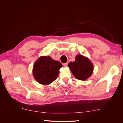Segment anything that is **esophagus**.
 Masks as SVG:
<instances>
[{
    "mask_svg": "<svg viewBox=\"0 0 123 123\" xmlns=\"http://www.w3.org/2000/svg\"><path fill=\"white\" fill-rule=\"evenodd\" d=\"M63 66H64V67H66L68 66V62H66V63H64V64H63Z\"/></svg>",
    "mask_w": 123,
    "mask_h": 123,
    "instance_id": "34e87169",
    "label": "esophagus"
}]
</instances>
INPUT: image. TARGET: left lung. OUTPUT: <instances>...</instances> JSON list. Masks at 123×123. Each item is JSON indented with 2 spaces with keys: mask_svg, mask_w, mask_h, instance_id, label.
I'll return each instance as SVG.
<instances>
[{
  "mask_svg": "<svg viewBox=\"0 0 123 123\" xmlns=\"http://www.w3.org/2000/svg\"><path fill=\"white\" fill-rule=\"evenodd\" d=\"M68 67L74 76L80 80L87 79L91 75L93 70V66L89 59L81 55H77L75 61L70 62Z\"/></svg>",
  "mask_w": 123,
  "mask_h": 123,
  "instance_id": "obj_1",
  "label": "left lung"
}]
</instances>
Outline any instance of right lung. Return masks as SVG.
Masks as SVG:
<instances>
[{
	"label": "right lung",
	"instance_id": "1",
	"mask_svg": "<svg viewBox=\"0 0 123 123\" xmlns=\"http://www.w3.org/2000/svg\"><path fill=\"white\" fill-rule=\"evenodd\" d=\"M62 66L60 62L53 60L51 57H40L34 64L33 76L39 83L49 85L57 79Z\"/></svg>",
	"mask_w": 123,
	"mask_h": 123
}]
</instances>
